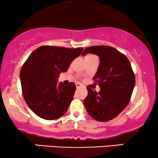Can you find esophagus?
Here are the masks:
<instances>
[{"label": "esophagus", "mask_w": 158, "mask_h": 158, "mask_svg": "<svg viewBox=\"0 0 158 158\" xmlns=\"http://www.w3.org/2000/svg\"><path fill=\"white\" fill-rule=\"evenodd\" d=\"M75 85H76L77 89H78V88H80V87H81V86H82L81 83H75Z\"/></svg>", "instance_id": "1"}]
</instances>
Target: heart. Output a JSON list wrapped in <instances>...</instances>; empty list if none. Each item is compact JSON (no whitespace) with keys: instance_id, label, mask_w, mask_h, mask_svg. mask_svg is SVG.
Segmentation results:
<instances>
[{"instance_id":"1","label":"heart","mask_w":158,"mask_h":158,"mask_svg":"<svg viewBox=\"0 0 158 158\" xmlns=\"http://www.w3.org/2000/svg\"><path fill=\"white\" fill-rule=\"evenodd\" d=\"M89 56H91V55H89Z\"/></svg>"}]
</instances>
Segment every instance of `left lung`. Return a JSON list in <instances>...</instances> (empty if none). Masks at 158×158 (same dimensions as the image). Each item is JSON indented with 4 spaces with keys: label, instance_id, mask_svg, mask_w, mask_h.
Returning <instances> with one entry per match:
<instances>
[{
    "label": "left lung",
    "instance_id": "1",
    "mask_svg": "<svg viewBox=\"0 0 158 158\" xmlns=\"http://www.w3.org/2000/svg\"><path fill=\"white\" fill-rule=\"evenodd\" d=\"M97 54L99 68L93 77L101 88L99 92L87 87L83 104L88 113L97 121L106 122L116 118L128 105L135 85V75L128 59L113 47H88L82 55Z\"/></svg>",
    "mask_w": 158,
    "mask_h": 158
}]
</instances>
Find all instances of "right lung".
<instances>
[{
    "instance_id": "1",
    "label": "right lung",
    "mask_w": 158,
    "mask_h": 158,
    "mask_svg": "<svg viewBox=\"0 0 158 158\" xmlns=\"http://www.w3.org/2000/svg\"><path fill=\"white\" fill-rule=\"evenodd\" d=\"M83 48L43 46L31 53L20 71L22 92L27 104L45 120H56L64 114L73 99L75 84L57 83L61 73L67 71Z\"/></svg>"
}]
</instances>
